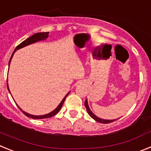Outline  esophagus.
Listing matches in <instances>:
<instances>
[{"mask_svg":"<svg viewBox=\"0 0 151 151\" xmlns=\"http://www.w3.org/2000/svg\"><path fill=\"white\" fill-rule=\"evenodd\" d=\"M80 84H81V82H80Z\"/></svg>","mask_w":151,"mask_h":151,"instance_id":"esophagus-1","label":"esophagus"}]
</instances>
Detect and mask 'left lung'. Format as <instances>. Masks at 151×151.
I'll use <instances>...</instances> for the list:
<instances>
[{"mask_svg": "<svg viewBox=\"0 0 151 151\" xmlns=\"http://www.w3.org/2000/svg\"><path fill=\"white\" fill-rule=\"evenodd\" d=\"M85 106L86 107V110H87V111H88V113L89 116H90L91 117L92 119H94V120L97 121V122H101V123H110V122H113V121L116 120V119H103L99 118V117H97L96 115H94V113H92L91 110H90V108H89L87 99L85 100Z\"/></svg>", "mask_w": 151, "mask_h": 151, "instance_id": "obj_1", "label": "left lung"}]
</instances>
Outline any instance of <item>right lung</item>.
Returning <instances> with one entry per match:
<instances>
[{
  "label": "right lung",
  "mask_w": 151,
  "mask_h": 151,
  "mask_svg": "<svg viewBox=\"0 0 151 151\" xmlns=\"http://www.w3.org/2000/svg\"><path fill=\"white\" fill-rule=\"evenodd\" d=\"M48 35H49V32H39V33H35V34H34L33 35H32L31 37H29V38H28L27 39H26L24 41H22V43L19 44V45H18V46L16 47V49L14 50V51H13V54H12L11 57H10V61H9V66H10V61H11L12 60V57H13V54L15 53L16 51H17V50H19V49L20 48H22V47H24L26 46H28V45H32V44H34L35 43V42H38V41H43V40H46L47 38H48ZM7 89L8 91H9V92L10 93V89H9V87H8V83H7ZM69 94V92L67 94H66L65 97H64L63 99L62 100V101H61L60 103V104L57 106V107L56 108V109H54V110L52 112H50V113H47V114H45V115H40V116H35V115H32V114H29V113H26V112L23 111V110L21 109L19 106H18V107H19V109H20L21 110H22V113L25 114V115L26 116L28 117H30V118H32V119H46V118H50V117H52L54 116V115H56L58 112L60 110L61 107H62L64 101H65V99H66V97H67L68 94Z\"/></svg>",
  "instance_id": "right-lung-1"
}]
</instances>
